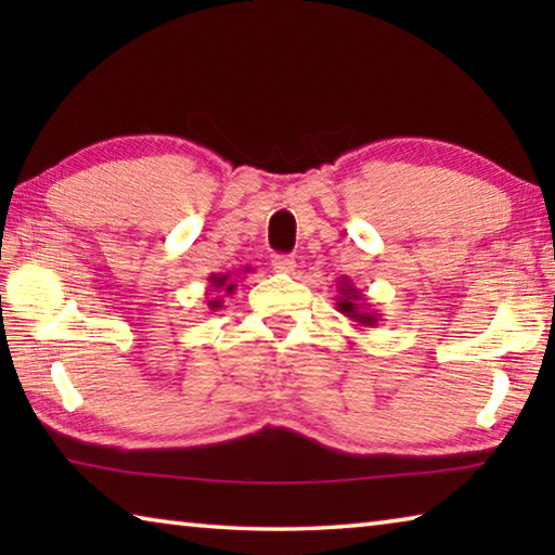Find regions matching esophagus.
I'll return each mask as SVG.
<instances>
[{
	"instance_id": "obj_1",
	"label": "esophagus",
	"mask_w": 555,
	"mask_h": 555,
	"mask_svg": "<svg viewBox=\"0 0 555 555\" xmlns=\"http://www.w3.org/2000/svg\"><path fill=\"white\" fill-rule=\"evenodd\" d=\"M271 267H274V271H279V274H291V271L296 269V259L288 255H274L271 257Z\"/></svg>"
}]
</instances>
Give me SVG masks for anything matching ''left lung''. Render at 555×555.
<instances>
[{
  "label": "left lung",
  "mask_w": 555,
  "mask_h": 555,
  "mask_svg": "<svg viewBox=\"0 0 555 555\" xmlns=\"http://www.w3.org/2000/svg\"><path fill=\"white\" fill-rule=\"evenodd\" d=\"M337 311H340L347 321H352L354 325H362V327H377V323L382 321V313L379 311H372L367 298L360 288H357L350 276H343L337 281Z\"/></svg>",
  "instance_id": "obj_1"
}]
</instances>
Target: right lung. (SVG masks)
<instances>
[{
	"label": "right lung",
	"instance_id": "add662e5",
	"mask_svg": "<svg viewBox=\"0 0 555 555\" xmlns=\"http://www.w3.org/2000/svg\"><path fill=\"white\" fill-rule=\"evenodd\" d=\"M251 271V267H244V274H249ZM240 274V271H237ZM234 279L232 276V271H228V274H210L208 276V296L210 300H208V308L210 311H218V308L222 306V296H232L234 294V288H237V284H234Z\"/></svg>",
	"mask_w": 555,
	"mask_h": 555
}]
</instances>
